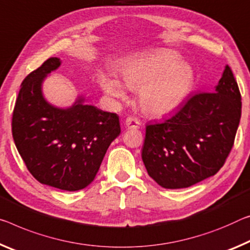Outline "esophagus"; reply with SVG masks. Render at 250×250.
<instances>
[{
    "label": "esophagus",
    "instance_id": "1",
    "mask_svg": "<svg viewBox=\"0 0 250 250\" xmlns=\"http://www.w3.org/2000/svg\"><path fill=\"white\" fill-rule=\"evenodd\" d=\"M125 125L128 129H138L140 128V125L141 122L138 120L137 118H133V117H128L125 119Z\"/></svg>",
    "mask_w": 250,
    "mask_h": 250
}]
</instances>
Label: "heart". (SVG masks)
<instances>
[{
    "mask_svg": "<svg viewBox=\"0 0 250 250\" xmlns=\"http://www.w3.org/2000/svg\"><path fill=\"white\" fill-rule=\"evenodd\" d=\"M167 50L131 58L121 68L122 83L108 73L99 74L101 89L109 97L125 100V88L139 90V102L146 113L168 116L184 104L193 84V71L188 63Z\"/></svg>",
    "mask_w": 250,
    "mask_h": 250,
    "instance_id": "obj_1",
    "label": "heart"
}]
</instances>
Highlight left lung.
I'll list each match as a JSON object with an SVG mask.
<instances>
[{
  "mask_svg": "<svg viewBox=\"0 0 250 250\" xmlns=\"http://www.w3.org/2000/svg\"><path fill=\"white\" fill-rule=\"evenodd\" d=\"M240 116L238 84L226 65L213 92L197 93L167 120L146 125L141 157L148 175L167 189L216 175L232 148Z\"/></svg>",
  "mask_w": 250,
  "mask_h": 250,
  "instance_id": "1",
  "label": "left lung"
}]
</instances>
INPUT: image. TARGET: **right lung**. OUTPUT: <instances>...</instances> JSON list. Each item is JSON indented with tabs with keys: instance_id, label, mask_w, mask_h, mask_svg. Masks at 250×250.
Returning <instances> with one entry per match:
<instances>
[{
	"instance_id": "1",
	"label": "right lung",
	"mask_w": 250,
	"mask_h": 250,
	"mask_svg": "<svg viewBox=\"0 0 250 250\" xmlns=\"http://www.w3.org/2000/svg\"><path fill=\"white\" fill-rule=\"evenodd\" d=\"M60 65V59L50 58L23 80L12 117V134L35 179L77 191L93 181L121 129L116 113L85 104L83 97L69 108L45 100L42 83Z\"/></svg>"
}]
</instances>
